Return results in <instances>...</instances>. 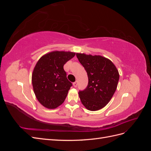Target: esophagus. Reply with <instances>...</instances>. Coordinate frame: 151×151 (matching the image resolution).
<instances>
[{
    "label": "esophagus",
    "mask_w": 151,
    "mask_h": 151,
    "mask_svg": "<svg viewBox=\"0 0 151 151\" xmlns=\"http://www.w3.org/2000/svg\"><path fill=\"white\" fill-rule=\"evenodd\" d=\"M77 85H78V82L77 81H76L74 83H73V86H74V87H75V88H76Z\"/></svg>",
    "instance_id": "obj_1"
}]
</instances>
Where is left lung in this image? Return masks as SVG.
Listing matches in <instances>:
<instances>
[{
    "label": "left lung",
    "instance_id": "left-lung-1",
    "mask_svg": "<svg viewBox=\"0 0 151 151\" xmlns=\"http://www.w3.org/2000/svg\"><path fill=\"white\" fill-rule=\"evenodd\" d=\"M79 62L86 70L88 84L79 91L81 101L90 111L103 108L110 101L119 81V73L113 62L100 55L76 53Z\"/></svg>",
    "mask_w": 151,
    "mask_h": 151
}]
</instances>
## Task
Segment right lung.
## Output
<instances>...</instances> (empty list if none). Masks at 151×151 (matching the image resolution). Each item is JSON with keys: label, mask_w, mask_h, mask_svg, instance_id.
I'll use <instances>...</instances> for the list:
<instances>
[{"label": "right lung", "mask_w": 151, "mask_h": 151, "mask_svg": "<svg viewBox=\"0 0 151 151\" xmlns=\"http://www.w3.org/2000/svg\"><path fill=\"white\" fill-rule=\"evenodd\" d=\"M75 55L70 52H52L36 63L32 84L36 98L43 106L54 109L64 102L72 84L67 78L63 65Z\"/></svg>", "instance_id": "add662e5"}]
</instances>
